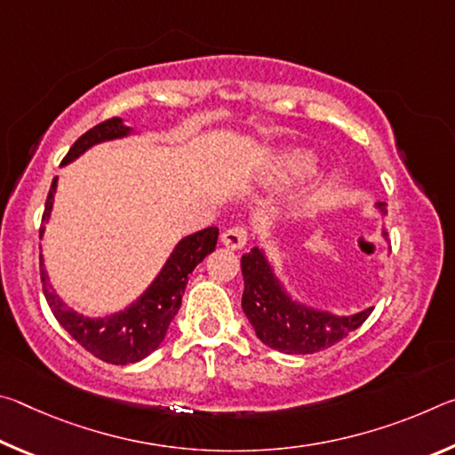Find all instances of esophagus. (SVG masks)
Here are the masks:
<instances>
[{
	"label": "esophagus",
	"mask_w": 455,
	"mask_h": 455,
	"mask_svg": "<svg viewBox=\"0 0 455 455\" xmlns=\"http://www.w3.org/2000/svg\"><path fill=\"white\" fill-rule=\"evenodd\" d=\"M220 243L230 251H241L246 244V230L243 227H233L220 235Z\"/></svg>",
	"instance_id": "34e87169"
}]
</instances>
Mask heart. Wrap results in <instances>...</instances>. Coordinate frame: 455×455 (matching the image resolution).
Returning a JSON list of instances; mask_svg holds the SVG:
<instances>
[{
    "instance_id": "b5f03b06",
    "label": "heart",
    "mask_w": 455,
    "mask_h": 455,
    "mask_svg": "<svg viewBox=\"0 0 455 455\" xmlns=\"http://www.w3.org/2000/svg\"><path fill=\"white\" fill-rule=\"evenodd\" d=\"M313 164H315L313 152L305 148H289V150L276 152L271 158V163H268V174L275 176V179L287 180V179H295V176L309 172ZM329 184H331L329 174L313 176L305 187L297 190L295 198H292V209L305 211L321 203V198L325 196Z\"/></svg>"
}]
</instances>
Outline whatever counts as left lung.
I'll return each mask as SVG.
<instances>
[{
  "instance_id": "1",
  "label": "left lung",
  "mask_w": 455,
  "mask_h": 455,
  "mask_svg": "<svg viewBox=\"0 0 455 455\" xmlns=\"http://www.w3.org/2000/svg\"><path fill=\"white\" fill-rule=\"evenodd\" d=\"M373 206L381 217L387 214L385 203H375ZM381 238L389 243L385 227H381ZM241 268L246 319L267 347L287 355H307L331 347L363 325L373 311V307H367L353 315H337L301 301L284 284L263 246H252L251 252L243 255Z\"/></svg>"
}]
</instances>
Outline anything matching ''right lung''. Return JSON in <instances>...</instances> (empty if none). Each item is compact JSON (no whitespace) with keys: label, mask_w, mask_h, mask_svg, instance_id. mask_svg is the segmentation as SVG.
Listing matches in <instances>:
<instances>
[{"label":"right lung","mask_w":455,"mask_h":455,"mask_svg":"<svg viewBox=\"0 0 455 455\" xmlns=\"http://www.w3.org/2000/svg\"><path fill=\"white\" fill-rule=\"evenodd\" d=\"M138 134L134 128L126 126L124 118H112L102 124L88 130L80 136L76 144L66 154L61 166H68L74 160H78L84 152L94 148L98 144L122 140V138ZM58 190V176L52 180L50 195L45 200V211L42 217L40 238L45 233V225L50 222L53 198ZM219 228L209 227L198 230L195 235L180 238L174 244L166 263L154 276L152 283L142 291L140 297H136L132 303L116 313L104 315V317H90V315L78 313L72 307H68L53 284L50 283L48 271H45L42 244H40V273L44 295L48 301L53 317L78 341L84 349L92 355L106 361L112 365H130L136 361L148 357L152 351H156L163 345L166 331L171 327L174 315L179 313L184 289H187L188 276L195 271L198 263H203L206 255H211L217 246Z\"/></svg>","instance_id":"obj_1"}]
</instances>
